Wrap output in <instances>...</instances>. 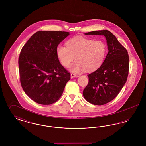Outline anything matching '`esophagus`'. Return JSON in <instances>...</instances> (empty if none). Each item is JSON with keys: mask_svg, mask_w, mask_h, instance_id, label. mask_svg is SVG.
Returning a JSON list of instances; mask_svg holds the SVG:
<instances>
[{"mask_svg": "<svg viewBox=\"0 0 146 146\" xmlns=\"http://www.w3.org/2000/svg\"><path fill=\"white\" fill-rule=\"evenodd\" d=\"M78 76H79L77 75V74H73V73H71V74H70V77H71V78H76V77H78Z\"/></svg>", "mask_w": 146, "mask_h": 146, "instance_id": "esophagus-1", "label": "esophagus"}]
</instances>
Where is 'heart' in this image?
Listing matches in <instances>:
<instances>
[{
  "label": "heart",
  "mask_w": 146,
  "mask_h": 146,
  "mask_svg": "<svg viewBox=\"0 0 146 146\" xmlns=\"http://www.w3.org/2000/svg\"><path fill=\"white\" fill-rule=\"evenodd\" d=\"M66 46L57 47V56L63 66L68 67L74 57L76 60L70 67L73 73L82 70L92 71L97 69L104 60L106 45L101 40H94L80 36L69 39Z\"/></svg>",
  "instance_id": "obj_1"
}]
</instances>
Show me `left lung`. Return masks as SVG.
Segmentation results:
<instances>
[{
	"mask_svg": "<svg viewBox=\"0 0 146 146\" xmlns=\"http://www.w3.org/2000/svg\"><path fill=\"white\" fill-rule=\"evenodd\" d=\"M85 35H104L106 39L108 52L100 67L88 75L89 83L83 93L90 104L103 105L116 97L125 85L129 69L128 53L108 30L95 31Z\"/></svg>",
	"mask_w": 146,
	"mask_h": 146,
	"instance_id": "1",
	"label": "left lung"
}]
</instances>
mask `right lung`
Here are the masks:
<instances>
[{
    "label": "right lung",
    "mask_w": 146,
    "mask_h": 146,
    "mask_svg": "<svg viewBox=\"0 0 146 146\" xmlns=\"http://www.w3.org/2000/svg\"><path fill=\"white\" fill-rule=\"evenodd\" d=\"M70 33L38 31L22 48L19 58L21 86L28 97L38 104L56 102L70 79L56 53L58 44Z\"/></svg>",
    "instance_id": "obj_1"
}]
</instances>
